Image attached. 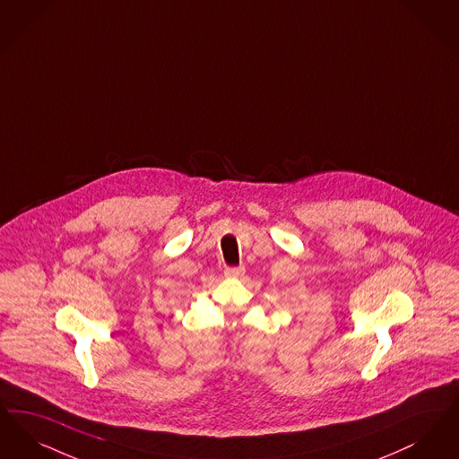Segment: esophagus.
<instances>
[{
  "instance_id": "1",
  "label": "esophagus",
  "mask_w": 459,
  "mask_h": 459,
  "mask_svg": "<svg viewBox=\"0 0 459 459\" xmlns=\"http://www.w3.org/2000/svg\"><path fill=\"white\" fill-rule=\"evenodd\" d=\"M226 278H241L245 274V269L243 267H231V269H226Z\"/></svg>"
}]
</instances>
